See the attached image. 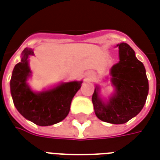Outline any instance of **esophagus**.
Instances as JSON below:
<instances>
[{"label": "esophagus", "instance_id": "34e87169", "mask_svg": "<svg viewBox=\"0 0 160 160\" xmlns=\"http://www.w3.org/2000/svg\"><path fill=\"white\" fill-rule=\"evenodd\" d=\"M86 76L88 77V79H92L93 77L95 76V74H94V73H92V72H88V73H86Z\"/></svg>", "mask_w": 160, "mask_h": 160}]
</instances>
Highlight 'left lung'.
Listing matches in <instances>:
<instances>
[{
  "mask_svg": "<svg viewBox=\"0 0 160 160\" xmlns=\"http://www.w3.org/2000/svg\"><path fill=\"white\" fill-rule=\"evenodd\" d=\"M119 62L110 70L111 82L115 92L107 102L99 96L97 86L92 95V103L98 119L110 124H125L137 116L142 109L148 94V80L144 65L136 58L128 44L120 43Z\"/></svg>",
  "mask_w": 160,
  "mask_h": 160,
  "instance_id": "obj_1",
  "label": "left lung"
}]
</instances>
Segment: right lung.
Listing matches in <instances>:
<instances>
[{"instance_id": "1", "label": "right lung", "mask_w": 160, "mask_h": 160, "mask_svg": "<svg viewBox=\"0 0 160 160\" xmlns=\"http://www.w3.org/2000/svg\"><path fill=\"white\" fill-rule=\"evenodd\" d=\"M32 55L33 49L25 48L21 61L13 68L10 81L13 103L26 119L35 125H54L67 117L72 99L80 90L82 81L62 83L48 91L34 92L27 84V79L31 74L28 58Z\"/></svg>"}]
</instances>
